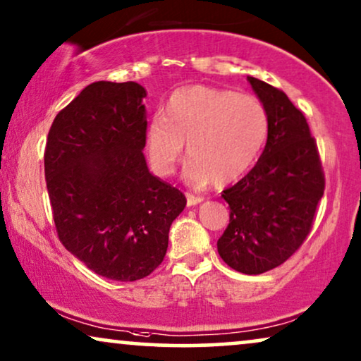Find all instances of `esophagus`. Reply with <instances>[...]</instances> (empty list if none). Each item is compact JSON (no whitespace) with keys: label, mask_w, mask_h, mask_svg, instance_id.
I'll return each mask as SVG.
<instances>
[{"label":"esophagus","mask_w":361,"mask_h":361,"mask_svg":"<svg viewBox=\"0 0 361 361\" xmlns=\"http://www.w3.org/2000/svg\"><path fill=\"white\" fill-rule=\"evenodd\" d=\"M203 196H195V195H190V193H186V204L188 206H196V204H200V203H203Z\"/></svg>","instance_id":"esophagus-1"}]
</instances>
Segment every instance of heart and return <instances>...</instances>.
Segmentation results:
<instances>
[{
	"mask_svg": "<svg viewBox=\"0 0 361 361\" xmlns=\"http://www.w3.org/2000/svg\"><path fill=\"white\" fill-rule=\"evenodd\" d=\"M162 117L145 128L152 170L170 176L183 155V178L190 185H228L241 178L261 155L269 135V114L261 100L233 90L191 85L178 89Z\"/></svg>",
	"mask_w": 361,
	"mask_h": 361,
	"instance_id": "heart-1",
	"label": "heart"
}]
</instances>
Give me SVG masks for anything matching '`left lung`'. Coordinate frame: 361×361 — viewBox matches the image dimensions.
I'll return each mask as SVG.
<instances>
[{
  "instance_id": "obj_1",
  "label": "left lung",
  "mask_w": 361,
  "mask_h": 361,
  "mask_svg": "<svg viewBox=\"0 0 361 361\" xmlns=\"http://www.w3.org/2000/svg\"><path fill=\"white\" fill-rule=\"evenodd\" d=\"M247 80L269 114V135L252 170L223 191L229 224L218 252L234 271L257 276L302 246L325 181L304 114L282 90L256 77Z\"/></svg>"
}]
</instances>
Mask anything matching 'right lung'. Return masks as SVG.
<instances>
[{"mask_svg":"<svg viewBox=\"0 0 361 361\" xmlns=\"http://www.w3.org/2000/svg\"><path fill=\"white\" fill-rule=\"evenodd\" d=\"M147 90L99 80L56 115L44 153L61 243L99 276L120 282L160 266L185 209L181 191L153 176L145 148Z\"/></svg>","mask_w":361,"mask_h":361,"instance_id":"obj_1","label":"right lung"}]
</instances>
